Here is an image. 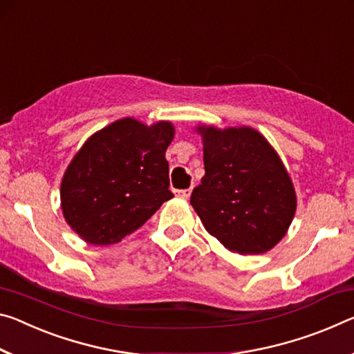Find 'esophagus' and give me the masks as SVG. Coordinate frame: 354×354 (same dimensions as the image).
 Listing matches in <instances>:
<instances>
[{
    "label": "esophagus",
    "instance_id": "obj_1",
    "mask_svg": "<svg viewBox=\"0 0 354 354\" xmlns=\"http://www.w3.org/2000/svg\"><path fill=\"white\" fill-rule=\"evenodd\" d=\"M178 197L181 198H189L190 194H192V189H184V190H178Z\"/></svg>",
    "mask_w": 354,
    "mask_h": 354
}]
</instances>
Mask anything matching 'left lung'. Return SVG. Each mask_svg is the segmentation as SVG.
<instances>
[{
    "label": "left lung",
    "instance_id": "8db88e82",
    "mask_svg": "<svg viewBox=\"0 0 354 354\" xmlns=\"http://www.w3.org/2000/svg\"><path fill=\"white\" fill-rule=\"evenodd\" d=\"M205 176L190 205L206 232L239 255L265 254L287 234L296 212L293 181L254 127L198 124Z\"/></svg>",
    "mask_w": 354,
    "mask_h": 354
}]
</instances>
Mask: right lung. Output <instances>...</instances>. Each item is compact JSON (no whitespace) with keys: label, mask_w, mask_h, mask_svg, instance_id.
I'll list each match as a JSON object with an SVG mask.
<instances>
[{"label":"right lung","mask_w":354,"mask_h":354,"mask_svg":"<svg viewBox=\"0 0 354 354\" xmlns=\"http://www.w3.org/2000/svg\"><path fill=\"white\" fill-rule=\"evenodd\" d=\"M170 121L145 124L121 118L94 132L61 179V209L85 243L110 245L138 230L173 198L165 151Z\"/></svg>","instance_id":"1"}]
</instances>
